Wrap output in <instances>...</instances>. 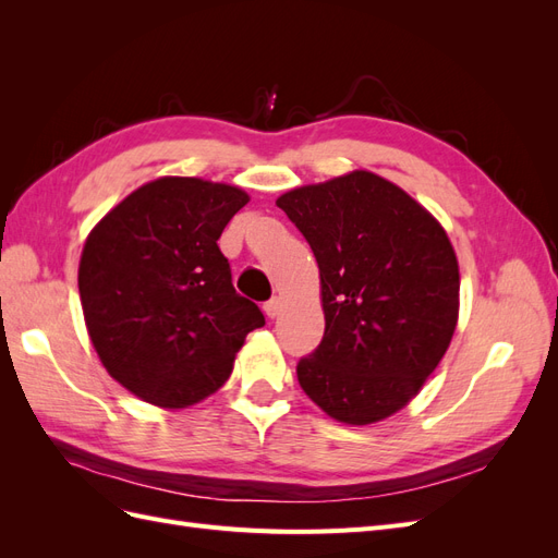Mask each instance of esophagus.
I'll return each instance as SVG.
<instances>
[{
  "label": "esophagus",
  "mask_w": 558,
  "mask_h": 558,
  "mask_svg": "<svg viewBox=\"0 0 558 558\" xmlns=\"http://www.w3.org/2000/svg\"><path fill=\"white\" fill-rule=\"evenodd\" d=\"M263 312H265V316H267V318H275V316H279V312H281V298L267 300L265 305H263Z\"/></svg>",
  "instance_id": "34e87169"
}]
</instances>
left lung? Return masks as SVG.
I'll return each instance as SVG.
<instances>
[{
	"label": "left lung",
	"mask_w": 558,
	"mask_h": 558,
	"mask_svg": "<svg viewBox=\"0 0 558 558\" xmlns=\"http://www.w3.org/2000/svg\"><path fill=\"white\" fill-rule=\"evenodd\" d=\"M320 275L326 332L298 381L351 426L402 410L442 361L459 320V260L445 228L396 183L356 170L283 193Z\"/></svg>",
	"instance_id": "obj_1"
}]
</instances>
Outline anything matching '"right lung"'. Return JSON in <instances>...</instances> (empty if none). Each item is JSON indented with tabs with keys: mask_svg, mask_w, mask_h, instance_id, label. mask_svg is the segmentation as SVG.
<instances>
[{
	"mask_svg": "<svg viewBox=\"0 0 558 558\" xmlns=\"http://www.w3.org/2000/svg\"><path fill=\"white\" fill-rule=\"evenodd\" d=\"M246 202L238 185L162 177L88 234L83 316L99 361L130 393L165 410L205 400L230 377L244 337L265 326L216 244Z\"/></svg>",
	"mask_w": 558,
	"mask_h": 558,
	"instance_id": "1",
	"label": "right lung"
}]
</instances>
